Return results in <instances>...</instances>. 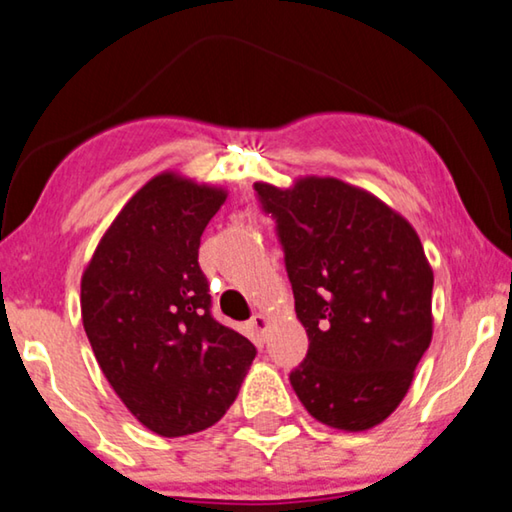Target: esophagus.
Segmentation results:
<instances>
[{"instance_id": "obj_1", "label": "esophagus", "mask_w": 512, "mask_h": 512, "mask_svg": "<svg viewBox=\"0 0 512 512\" xmlns=\"http://www.w3.org/2000/svg\"><path fill=\"white\" fill-rule=\"evenodd\" d=\"M250 329L257 334V339H262L268 329V318L264 314H255L253 318H250Z\"/></svg>"}]
</instances>
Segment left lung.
<instances>
[{
    "instance_id": "left-lung-1",
    "label": "left lung",
    "mask_w": 512,
    "mask_h": 512,
    "mask_svg": "<svg viewBox=\"0 0 512 512\" xmlns=\"http://www.w3.org/2000/svg\"><path fill=\"white\" fill-rule=\"evenodd\" d=\"M255 192L275 219L309 336L289 375L293 391L327 427H375L404 400L431 343L433 273L420 237L379 198L336 178L255 183Z\"/></svg>"
}]
</instances>
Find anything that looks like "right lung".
Here are the masks:
<instances>
[{
	"mask_svg": "<svg viewBox=\"0 0 512 512\" xmlns=\"http://www.w3.org/2000/svg\"><path fill=\"white\" fill-rule=\"evenodd\" d=\"M225 196L160 173L117 214L81 280L83 327L103 375L164 438L219 422L257 354L214 320L198 266L201 235Z\"/></svg>",
	"mask_w": 512,
	"mask_h": 512,
	"instance_id": "right-lung-1",
	"label": "right lung"
}]
</instances>
